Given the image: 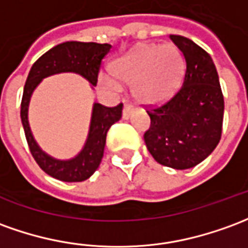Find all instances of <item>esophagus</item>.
Listing matches in <instances>:
<instances>
[{"label":"esophagus","instance_id":"1","mask_svg":"<svg viewBox=\"0 0 248 248\" xmlns=\"http://www.w3.org/2000/svg\"><path fill=\"white\" fill-rule=\"evenodd\" d=\"M134 110H136V107L133 106V105H130V103H126L124 107V114H122V117H124V119H129L130 117H131V114L134 112Z\"/></svg>","mask_w":248,"mask_h":248}]
</instances>
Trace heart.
Wrapping results in <instances>:
<instances>
[{"label":"heart","mask_w":248,"mask_h":248,"mask_svg":"<svg viewBox=\"0 0 248 248\" xmlns=\"http://www.w3.org/2000/svg\"><path fill=\"white\" fill-rule=\"evenodd\" d=\"M184 59L177 48L142 46L115 60L112 72L127 84H134V95L148 105L165 102L177 91L184 76ZM100 83L112 90L121 86L112 76L102 75Z\"/></svg>","instance_id":"1"}]
</instances>
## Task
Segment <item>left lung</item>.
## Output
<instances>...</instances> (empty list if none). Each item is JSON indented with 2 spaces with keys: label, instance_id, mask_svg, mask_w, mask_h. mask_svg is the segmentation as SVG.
Segmentation results:
<instances>
[{
  "label": "left lung",
  "instance_id": "obj_1",
  "mask_svg": "<svg viewBox=\"0 0 248 248\" xmlns=\"http://www.w3.org/2000/svg\"><path fill=\"white\" fill-rule=\"evenodd\" d=\"M183 52V87L165 105L148 111L150 127L143 140L158 164L189 169L204 161L220 141L224 98L214 60L184 36L170 34Z\"/></svg>",
  "mask_w": 248,
  "mask_h": 248
}]
</instances>
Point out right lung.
<instances>
[{
    "label": "right lung",
    "instance_id": "add662e5",
    "mask_svg": "<svg viewBox=\"0 0 248 248\" xmlns=\"http://www.w3.org/2000/svg\"><path fill=\"white\" fill-rule=\"evenodd\" d=\"M110 49V44L65 41L46 52L36 60L29 71L21 100V122L28 146L40 168L46 174L60 181L78 183L84 181L94 174L103 157L107 131L121 119L124 105L119 103L115 107H106L100 103H94L87 140L80 153L70 160H58L40 148L29 127L28 108L32 94L43 79L62 72L79 74L91 83V87H94L98 82L102 60Z\"/></svg>",
    "mask_w": 248,
    "mask_h": 248
}]
</instances>
